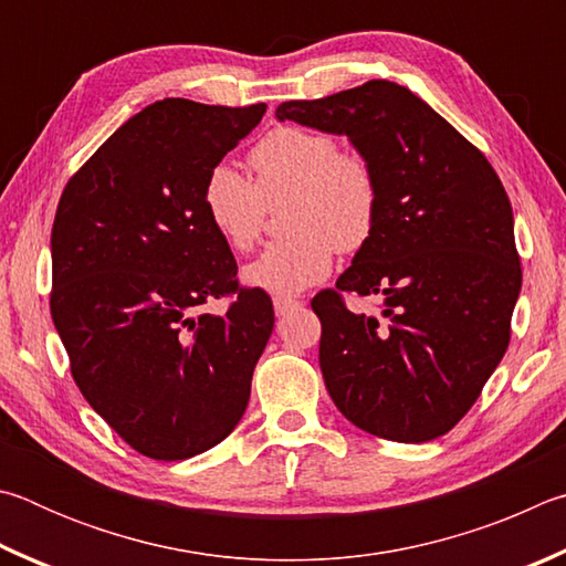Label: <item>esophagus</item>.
<instances>
[{
    "instance_id": "obj_1",
    "label": "esophagus",
    "mask_w": 566,
    "mask_h": 566,
    "mask_svg": "<svg viewBox=\"0 0 566 566\" xmlns=\"http://www.w3.org/2000/svg\"><path fill=\"white\" fill-rule=\"evenodd\" d=\"M301 301H293V298H281V295H275L273 298V308H275V315H289L291 311L301 308Z\"/></svg>"
}]
</instances>
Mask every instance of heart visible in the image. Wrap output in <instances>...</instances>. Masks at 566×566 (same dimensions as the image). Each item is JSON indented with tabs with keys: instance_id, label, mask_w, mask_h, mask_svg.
I'll use <instances>...</instances> for the list:
<instances>
[{
	"instance_id": "obj_1",
	"label": "heart",
	"mask_w": 566,
	"mask_h": 566,
	"mask_svg": "<svg viewBox=\"0 0 566 566\" xmlns=\"http://www.w3.org/2000/svg\"><path fill=\"white\" fill-rule=\"evenodd\" d=\"M255 184L233 164H216L201 186V206L213 231L233 251H251L265 208L289 198L275 241L243 268V283L281 298L321 283L335 248L353 253L368 243L378 221L380 193L373 166L338 142L311 128L281 126L251 151Z\"/></svg>"
}]
</instances>
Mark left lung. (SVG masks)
<instances>
[{
    "mask_svg": "<svg viewBox=\"0 0 566 566\" xmlns=\"http://www.w3.org/2000/svg\"><path fill=\"white\" fill-rule=\"evenodd\" d=\"M277 122L348 136L378 178L368 243L313 298L321 373L360 430L395 442L450 432L510 343L522 271L510 198L488 158L434 108L388 78L283 102ZM340 292L381 298L353 314Z\"/></svg>",
    "mask_w": 566,
    "mask_h": 566,
    "instance_id": "left-lung-1",
    "label": "left lung"
}]
</instances>
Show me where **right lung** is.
Returning a JSON list of instances; mask_svg holds the SVG:
<instances>
[{
    "instance_id": "add662e5",
    "label": "right lung",
    "mask_w": 566,
    "mask_h": 566,
    "mask_svg": "<svg viewBox=\"0 0 566 566\" xmlns=\"http://www.w3.org/2000/svg\"><path fill=\"white\" fill-rule=\"evenodd\" d=\"M164 98L128 118L66 184L52 228V321L86 402L151 460L211 450L241 422L273 331L265 291H238L201 206L206 174L261 124ZM228 292L223 316L202 305Z\"/></svg>"
}]
</instances>
